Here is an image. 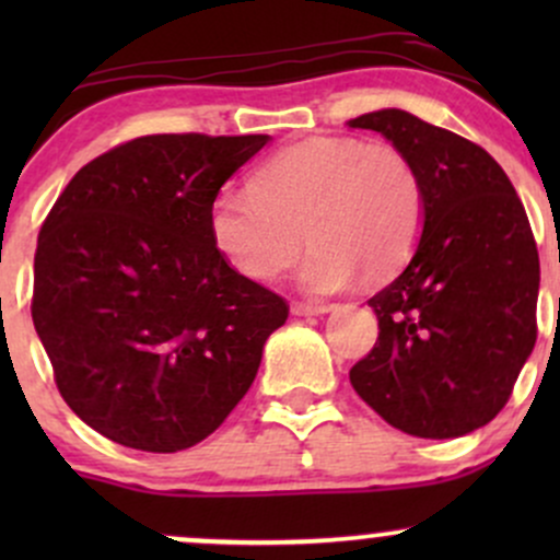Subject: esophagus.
Wrapping results in <instances>:
<instances>
[{"instance_id":"esophagus-1","label":"esophagus","mask_w":560,"mask_h":560,"mask_svg":"<svg viewBox=\"0 0 560 560\" xmlns=\"http://www.w3.org/2000/svg\"><path fill=\"white\" fill-rule=\"evenodd\" d=\"M329 311L331 305H313V302H294L292 305L294 316H324Z\"/></svg>"}]
</instances>
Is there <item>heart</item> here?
I'll return each mask as SVG.
<instances>
[{"instance_id":"obj_1","label":"heart","mask_w":560,"mask_h":560,"mask_svg":"<svg viewBox=\"0 0 560 560\" xmlns=\"http://www.w3.org/2000/svg\"><path fill=\"white\" fill-rule=\"evenodd\" d=\"M302 226L313 244L300 271L305 292H342L363 271L382 279L419 242V171L397 147L316 137L276 152L255 171L249 189L218 191L208 208L218 255L253 281L292 266Z\"/></svg>"}]
</instances>
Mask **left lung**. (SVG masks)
<instances>
[{"mask_svg":"<svg viewBox=\"0 0 560 560\" xmlns=\"http://www.w3.org/2000/svg\"><path fill=\"white\" fill-rule=\"evenodd\" d=\"M405 152L423 184L413 258L369 300L374 350L358 395L405 434L453 440L490 423L537 339L539 258L529 218L490 152L387 107L352 118Z\"/></svg>","mask_w":560,"mask_h":560,"instance_id":"obj_1","label":"left lung"}]
</instances>
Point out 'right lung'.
I'll list each match as a JSON object with an SVG mask.
<instances>
[{
	"mask_svg": "<svg viewBox=\"0 0 560 560\" xmlns=\"http://www.w3.org/2000/svg\"><path fill=\"white\" fill-rule=\"evenodd\" d=\"M266 133H155L70 178L38 234L31 316L62 400L118 445L178 453L253 387L289 305L218 255L208 208Z\"/></svg>",
	"mask_w": 560,
	"mask_h": 560,
	"instance_id": "right-lung-1",
	"label": "right lung"
}]
</instances>
